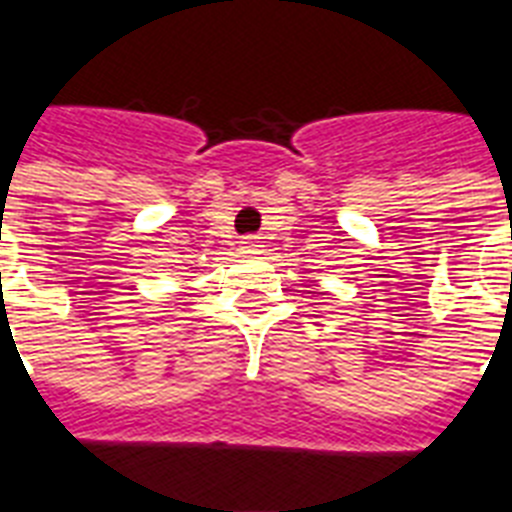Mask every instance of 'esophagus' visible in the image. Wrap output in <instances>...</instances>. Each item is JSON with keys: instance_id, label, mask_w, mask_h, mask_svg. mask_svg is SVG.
<instances>
[{"instance_id": "esophagus-1", "label": "esophagus", "mask_w": 512, "mask_h": 512, "mask_svg": "<svg viewBox=\"0 0 512 512\" xmlns=\"http://www.w3.org/2000/svg\"><path fill=\"white\" fill-rule=\"evenodd\" d=\"M243 248H248V251H253V248H259V245H256V240H245Z\"/></svg>"}]
</instances>
